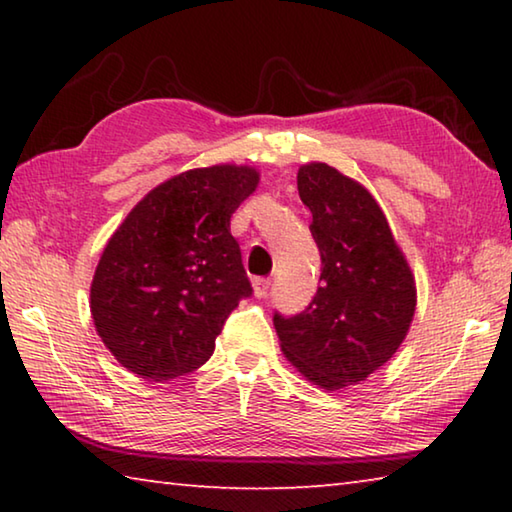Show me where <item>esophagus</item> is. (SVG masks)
Returning <instances> with one entry per match:
<instances>
[{"label":"esophagus","mask_w":512,"mask_h":512,"mask_svg":"<svg viewBox=\"0 0 512 512\" xmlns=\"http://www.w3.org/2000/svg\"><path fill=\"white\" fill-rule=\"evenodd\" d=\"M253 289H255V296L257 298H266L268 296V289H271V280H268V277H255Z\"/></svg>","instance_id":"1"}]
</instances>
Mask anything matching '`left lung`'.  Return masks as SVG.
Masks as SVG:
<instances>
[{
	"mask_svg": "<svg viewBox=\"0 0 512 512\" xmlns=\"http://www.w3.org/2000/svg\"><path fill=\"white\" fill-rule=\"evenodd\" d=\"M311 210L320 287L296 316L273 314L282 352L314 384H357L393 357L415 311V282L375 198L325 162L298 171Z\"/></svg>",
	"mask_w": 512,
	"mask_h": 512,
	"instance_id": "obj_1",
	"label": "left lung"
}]
</instances>
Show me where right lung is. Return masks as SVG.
Listing matches in <instances>:
<instances>
[{
  "instance_id": "add662e5",
  "label": "right lung",
  "mask_w": 512,
  "mask_h": 512,
  "mask_svg": "<svg viewBox=\"0 0 512 512\" xmlns=\"http://www.w3.org/2000/svg\"><path fill=\"white\" fill-rule=\"evenodd\" d=\"M257 180L232 164L185 171L146 194L110 237L90 309L121 366L169 381L212 357L225 320L253 296L230 216Z\"/></svg>"
}]
</instances>
